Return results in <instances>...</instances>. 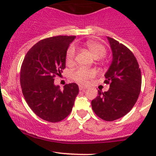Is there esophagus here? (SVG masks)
<instances>
[{
    "mask_svg": "<svg viewBox=\"0 0 156 156\" xmlns=\"http://www.w3.org/2000/svg\"><path fill=\"white\" fill-rule=\"evenodd\" d=\"M86 89H87V87H84V86L79 85V90H80L83 91V90H85Z\"/></svg>",
    "mask_w": 156,
    "mask_h": 156,
    "instance_id": "esophagus-1",
    "label": "esophagus"
}]
</instances>
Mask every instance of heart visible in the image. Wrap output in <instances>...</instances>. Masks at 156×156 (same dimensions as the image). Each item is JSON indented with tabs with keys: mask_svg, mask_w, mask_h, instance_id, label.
I'll return each mask as SVG.
<instances>
[{
	"mask_svg": "<svg viewBox=\"0 0 156 156\" xmlns=\"http://www.w3.org/2000/svg\"><path fill=\"white\" fill-rule=\"evenodd\" d=\"M86 47L91 52L93 56L96 59H100L103 57L106 53V48L101 44L94 41H87L85 43ZM75 49L74 47L71 46L67 50L66 55V62L68 66H72L75 62ZM96 75V71L92 69L78 68L72 71L71 73V78L75 82L80 84H86L89 80L94 78Z\"/></svg>",
	"mask_w": 156,
	"mask_h": 156,
	"instance_id": "heart-1",
	"label": "heart"
}]
</instances>
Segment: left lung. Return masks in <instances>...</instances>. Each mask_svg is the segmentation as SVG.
I'll list each match as a JSON object with an SVG mask.
<instances>
[{"label": "left lung", "mask_w": 156, "mask_h": 156, "mask_svg": "<svg viewBox=\"0 0 156 156\" xmlns=\"http://www.w3.org/2000/svg\"><path fill=\"white\" fill-rule=\"evenodd\" d=\"M107 38L113 58L104 83L110 87L104 93L98 90L91 105L99 118L112 122L125 116L133 107L140 93L142 77L133 53L118 41Z\"/></svg>", "instance_id": "1"}]
</instances>
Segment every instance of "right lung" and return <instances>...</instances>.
Segmentation results:
<instances>
[{
    "instance_id": "1",
    "label": "right lung",
    "mask_w": 156,
    "mask_h": 156,
    "mask_svg": "<svg viewBox=\"0 0 156 156\" xmlns=\"http://www.w3.org/2000/svg\"><path fill=\"white\" fill-rule=\"evenodd\" d=\"M75 36L59 35L41 40L26 53L20 71V84L26 103L36 115L59 122L72 112L78 86L54 84V78L66 68V55Z\"/></svg>"
}]
</instances>
